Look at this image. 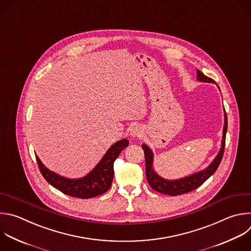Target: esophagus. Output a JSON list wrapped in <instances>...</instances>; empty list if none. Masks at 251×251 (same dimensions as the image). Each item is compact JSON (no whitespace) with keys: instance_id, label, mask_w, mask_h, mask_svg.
I'll list each match as a JSON object with an SVG mask.
<instances>
[{"instance_id":"1","label":"esophagus","mask_w":251,"mask_h":251,"mask_svg":"<svg viewBox=\"0 0 251 251\" xmlns=\"http://www.w3.org/2000/svg\"><path fill=\"white\" fill-rule=\"evenodd\" d=\"M142 133H143V130H142V128H141L140 126H138V125L133 126V127L130 129V135H131L132 137H134V138H136V137H141Z\"/></svg>"}]
</instances>
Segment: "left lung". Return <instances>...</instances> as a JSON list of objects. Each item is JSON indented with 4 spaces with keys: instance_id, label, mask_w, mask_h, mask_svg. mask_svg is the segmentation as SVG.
Returning a JSON list of instances; mask_svg holds the SVG:
<instances>
[{
    "instance_id": "left-lung-1",
    "label": "left lung",
    "mask_w": 251,
    "mask_h": 251,
    "mask_svg": "<svg viewBox=\"0 0 251 251\" xmlns=\"http://www.w3.org/2000/svg\"><path fill=\"white\" fill-rule=\"evenodd\" d=\"M197 77L200 81L205 82H215L213 78L205 75L201 71L197 70ZM227 129V117L226 112L225 110V125H224V131H223V140H222V147L221 150L216 156V158L213 160V162L208 166V168L200 173H197L195 175H192L190 176L177 179V180H166L158 176L152 169V152L150 150L148 146L145 144L142 146L144 152H145V160H146V176L147 180L150 184V186L162 194L171 195V196H176L184 193H188L190 191H193L197 189L199 186H201L214 173L217 171L218 166L221 163V160L224 155L225 151V145H226V134Z\"/></svg>"
}]
</instances>
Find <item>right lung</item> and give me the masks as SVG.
Wrapping results in <instances>:
<instances>
[{
    "mask_svg": "<svg viewBox=\"0 0 251 251\" xmlns=\"http://www.w3.org/2000/svg\"><path fill=\"white\" fill-rule=\"evenodd\" d=\"M129 145L127 139L115 143L104 154L99 164L88 176L79 179H68L50 172L36 155L39 171L46 181L66 195L88 199L105 193L113 180V163L122 150Z\"/></svg>",
    "mask_w": 251,
    "mask_h": 251,
    "instance_id": "right-lung-1",
    "label": "right lung"
}]
</instances>
